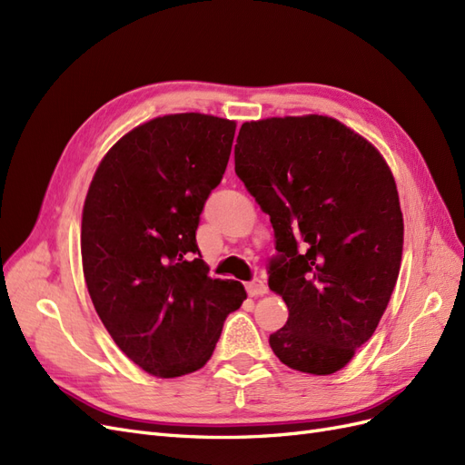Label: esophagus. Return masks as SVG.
Returning <instances> with one entry per match:
<instances>
[{"mask_svg":"<svg viewBox=\"0 0 465 465\" xmlns=\"http://www.w3.org/2000/svg\"><path fill=\"white\" fill-rule=\"evenodd\" d=\"M246 291H248L250 297H262V294L267 292V285H265L263 279L256 277V279L248 281V283H246Z\"/></svg>","mask_w":465,"mask_h":465,"instance_id":"1","label":"esophagus"}]
</instances>
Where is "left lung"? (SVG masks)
I'll return each instance as SVG.
<instances>
[{"label": "left lung", "mask_w": 465, "mask_h": 465, "mask_svg": "<svg viewBox=\"0 0 465 465\" xmlns=\"http://www.w3.org/2000/svg\"><path fill=\"white\" fill-rule=\"evenodd\" d=\"M234 173L270 215L267 285L289 320L270 345L289 369L331 374L369 341L396 287L403 217L367 139L328 116L242 124Z\"/></svg>", "instance_id": "obj_1"}]
</instances>
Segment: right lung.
I'll return each mask as SVG.
<instances>
[{
  "instance_id": "obj_1",
  "label": "right lung",
  "mask_w": 465,
  "mask_h": 465,
  "mask_svg": "<svg viewBox=\"0 0 465 465\" xmlns=\"http://www.w3.org/2000/svg\"><path fill=\"white\" fill-rule=\"evenodd\" d=\"M236 124L198 112L154 118L98 164L81 221V258L98 318L137 367L159 378L202 369L246 291L211 279L195 231L223 180Z\"/></svg>"
}]
</instances>
